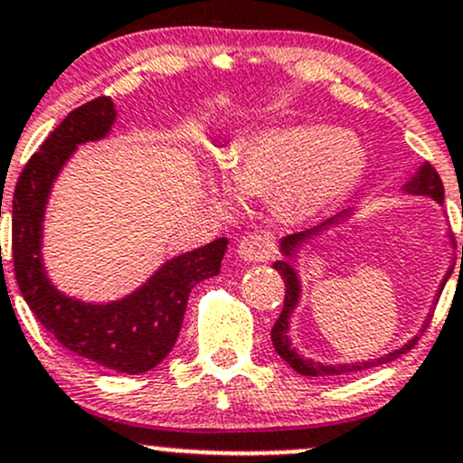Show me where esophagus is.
I'll return each mask as SVG.
<instances>
[{"mask_svg":"<svg viewBox=\"0 0 463 463\" xmlns=\"http://www.w3.org/2000/svg\"><path fill=\"white\" fill-rule=\"evenodd\" d=\"M274 252L272 237L261 235V232H252V235L241 237L237 243V255H240L246 263H259L270 259Z\"/></svg>","mask_w":463,"mask_h":463,"instance_id":"esophagus-1","label":"esophagus"}]
</instances>
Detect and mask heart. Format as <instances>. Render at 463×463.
<instances>
[{
	"instance_id": "obj_1",
	"label": "heart",
	"mask_w": 463,
	"mask_h": 463,
	"mask_svg": "<svg viewBox=\"0 0 463 463\" xmlns=\"http://www.w3.org/2000/svg\"><path fill=\"white\" fill-rule=\"evenodd\" d=\"M367 171V149L354 131L327 125H286L252 134L237 146L231 177L208 174L222 208L240 204L237 191L272 200L279 220L312 222L352 195Z\"/></svg>"
}]
</instances>
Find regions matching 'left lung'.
<instances>
[{"mask_svg": "<svg viewBox=\"0 0 463 463\" xmlns=\"http://www.w3.org/2000/svg\"><path fill=\"white\" fill-rule=\"evenodd\" d=\"M404 191L411 193V195L433 197L438 204L444 202V184H441L438 171H435L433 166L429 165V162H424V165H421L420 169L415 171V175L411 177V180L404 184ZM347 215H349V211L343 213V215L332 217V220L321 223V226L312 228V231H303V232H297V235L283 237V240H281V252L286 255V259H283V261H274L272 263L274 270H279V274L283 277V283H286V301H283L281 314H279L277 323H274V327L270 332L274 352L281 355V358L286 360L289 367H292L294 372L301 373V375H345V373H352V372H363V369L378 367V364L391 363V360L398 358L400 354L409 352V349L413 347L415 343H418V336H415V338H411L406 345H402L400 349H395V352L384 354V355H380V358H373V360H364V363H352V364H349V363L347 364L317 363V360L303 358V355L292 347V340H289V317H292V312L297 309L298 297H301V281H298V274L292 266V261H294L292 257H297V250L307 240L321 235V232L327 231L329 226H336V223L343 222ZM461 257H463V248H461ZM449 277H450V272L446 274L444 281L439 283L438 297L441 294V289H444L446 281H449Z\"/></svg>", "mask_w": 463, "mask_h": 463, "instance_id": "obj_1", "label": "left lung"}]
</instances>
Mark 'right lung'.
Wrapping results in <instances>:
<instances>
[{
    "label": "right lung",
    "instance_id": "1",
    "mask_svg": "<svg viewBox=\"0 0 463 463\" xmlns=\"http://www.w3.org/2000/svg\"><path fill=\"white\" fill-rule=\"evenodd\" d=\"M116 120L114 100L99 96L65 116L24 166L14 186L13 263L17 286L37 321L70 352L120 373H145L166 358L180 336L195 283L220 274L226 237L169 259L145 286L120 301L83 303L50 283L42 237L50 189L83 142L100 140Z\"/></svg>",
    "mask_w": 463,
    "mask_h": 463
}]
</instances>
